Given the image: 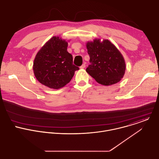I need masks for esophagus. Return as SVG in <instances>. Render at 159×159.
<instances>
[{
  "instance_id": "esophagus-1",
  "label": "esophagus",
  "mask_w": 159,
  "mask_h": 159,
  "mask_svg": "<svg viewBox=\"0 0 159 159\" xmlns=\"http://www.w3.org/2000/svg\"><path fill=\"white\" fill-rule=\"evenodd\" d=\"M85 67V65L84 63V64H82L81 66H80V69H84V68Z\"/></svg>"
}]
</instances>
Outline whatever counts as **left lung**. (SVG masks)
<instances>
[{
  "instance_id": "1",
  "label": "left lung",
  "mask_w": 159,
  "mask_h": 159,
  "mask_svg": "<svg viewBox=\"0 0 159 159\" xmlns=\"http://www.w3.org/2000/svg\"><path fill=\"white\" fill-rule=\"evenodd\" d=\"M90 65L86 72L99 84L111 85L123 77L126 63L120 51L108 39L96 38L86 43Z\"/></svg>"
}]
</instances>
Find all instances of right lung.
<instances>
[{
	"label": "right lung",
	"mask_w": 159,
	"mask_h": 159,
	"mask_svg": "<svg viewBox=\"0 0 159 159\" xmlns=\"http://www.w3.org/2000/svg\"><path fill=\"white\" fill-rule=\"evenodd\" d=\"M53 36L38 52L33 69L36 79L50 89H59L70 82L79 67L73 64L72 55L67 52L68 43Z\"/></svg>",
	"instance_id": "1"
}]
</instances>
